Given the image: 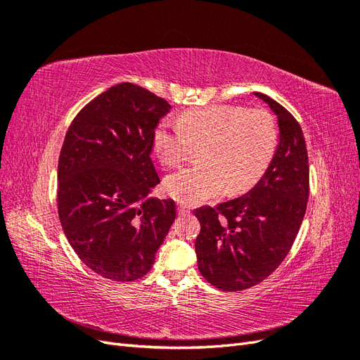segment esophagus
Instances as JSON below:
<instances>
[{
	"instance_id": "1",
	"label": "esophagus",
	"mask_w": 360,
	"mask_h": 360,
	"mask_svg": "<svg viewBox=\"0 0 360 360\" xmlns=\"http://www.w3.org/2000/svg\"><path fill=\"white\" fill-rule=\"evenodd\" d=\"M179 214L180 216H184V214H189V210L186 209L184 205H179Z\"/></svg>"
}]
</instances>
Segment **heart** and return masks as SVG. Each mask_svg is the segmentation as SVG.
Returning a JSON list of instances; mask_svg holds the SVG:
<instances>
[{
  "label": "heart",
  "mask_w": 360,
  "mask_h": 360,
  "mask_svg": "<svg viewBox=\"0 0 360 360\" xmlns=\"http://www.w3.org/2000/svg\"><path fill=\"white\" fill-rule=\"evenodd\" d=\"M278 144L275 117L263 108L210 105L189 110L180 123L165 120L153 134V147L165 167H179L192 146H202L201 165L165 180L169 197L186 205L250 189L264 176Z\"/></svg>",
  "instance_id": "1"
}]
</instances>
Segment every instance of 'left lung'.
I'll use <instances>...</instances> for the list:
<instances>
[{"mask_svg":"<svg viewBox=\"0 0 360 360\" xmlns=\"http://www.w3.org/2000/svg\"><path fill=\"white\" fill-rule=\"evenodd\" d=\"M278 117L279 144L264 176L243 197L195 210L201 275L216 288L242 291L279 267L294 243L309 197L308 151L302 127L284 106L254 93Z\"/></svg>","mask_w":360,"mask_h":360,"instance_id":"left-lung-1","label":"left lung"}]
</instances>
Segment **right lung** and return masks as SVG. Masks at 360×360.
<instances>
[{
	"label": "right lung",
	"instance_id": "right-lung-1",
	"mask_svg": "<svg viewBox=\"0 0 360 360\" xmlns=\"http://www.w3.org/2000/svg\"><path fill=\"white\" fill-rule=\"evenodd\" d=\"M171 105L122 82L86 103L72 122L58 159V216L82 263L106 279L136 281L176 219L174 200L148 198L160 179L153 134Z\"/></svg>",
	"mask_w": 360,
	"mask_h": 360
}]
</instances>
